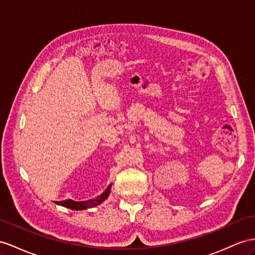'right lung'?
<instances>
[{"mask_svg":"<svg viewBox=\"0 0 255 255\" xmlns=\"http://www.w3.org/2000/svg\"><path fill=\"white\" fill-rule=\"evenodd\" d=\"M111 190V185L107 188L106 192H104L99 198L94 199V200H87V201H74L72 199H65L62 201H56L57 205H60L63 207H67L72 209V210H84V209L91 208V207H96L98 205H100L101 202H103L109 197Z\"/></svg>","mask_w":255,"mask_h":255,"instance_id":"obj_1","label":"right lung"}]
</instances>
